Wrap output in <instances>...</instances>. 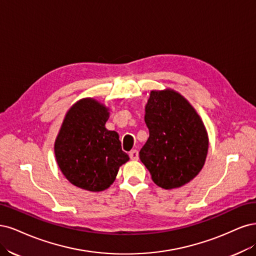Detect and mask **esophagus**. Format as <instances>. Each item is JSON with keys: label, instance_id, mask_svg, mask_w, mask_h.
Returning <instances> with one entry per match:
<instances>
[{"label": "esophagus", "instance_id": "obj_1", "mask_svg": "<svg viewBox=\"0 0 256 256\" xmlns=\"http://www.w3.org/2000/svg\"><path fill=\"white\" fill-rule=\"evenodd\" d=\"M130 158L132 160H137L139 158V153L137 150H132L130 152Z\"/></svg>", "mask_w": 256, "mask_h": 256}]
</instances>
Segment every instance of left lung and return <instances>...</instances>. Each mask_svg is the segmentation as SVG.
<instances>
[{
	"label": "left lung",
	"instance_id": "8db88e82",
	"mask_svg": "<svg viewBox=\"0 0 256 256\" xmlns=\"http://www.w3.org/2000/svg\"><path fill=\"white\" fill-rule=\"evenodd\" d=\"M150 136L139 152L153 182L164 189L184 186L202 170L210 140L194 106L171 88L152 90L146 104Z\"/></svg>",
	"mask_w": 256,
	"mask_h": 256
}]
</instances>
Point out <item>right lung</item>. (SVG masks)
<instances>
[{"label":"right lung","mask_w":256,"mask_h":256,"mask_svg":"<svg viewBox=\"0 0 256 256\" xmlns=\"http://www.w3.org/2000/svg\"><path fill=\"white\" fill-rule=\"evenodd\" d=\"M108 118V107L94 98H80L66 112L55 139L54 153L62 173L84 190H105L130 160L121 149L119 134L105 128Z\"/></svg>","instance_id":"right-lung-1"}]
</instances>
